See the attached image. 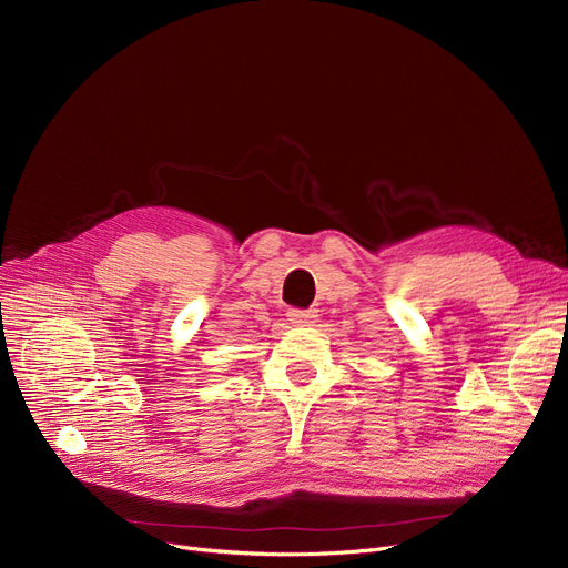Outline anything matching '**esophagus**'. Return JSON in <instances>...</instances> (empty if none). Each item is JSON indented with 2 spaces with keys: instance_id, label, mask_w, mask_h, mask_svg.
<instances>
[{
  "instance_id": "obj_1",
  "label": "esophagus",
  "mask_w": 568,
  "mask_h": 568,
  "mask_svg": "<svg viewBox=\"0 0 568 568\" xmlns=\"http://www.w3.org/2000/svg\"><path fill=\"white\" fill-rule=\"evenodd\" d=\"M287 320L294 324V326H313L317 322V313L315 311H300L294 308L287 313Z\"/></svg>"
}]
</instances>
